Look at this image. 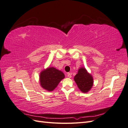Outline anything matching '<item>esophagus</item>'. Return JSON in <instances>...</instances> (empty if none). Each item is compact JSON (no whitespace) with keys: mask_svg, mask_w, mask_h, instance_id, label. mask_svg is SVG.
I'll return each instance as SVG.
<instances>
[{"mask_svg":"<svg viewBox=\"0 0 128 128\" xmlns=\"http://www.w3.org/2000/svg\"><path fill=\"white\" fill-rule=\"evenodd\" d=\"M67 76H68V77H69V78H71V77H72V74H71L70 72H68V73L67 74Z\"/></svg>","mask_w":128,"mask_h":128,"instance_id":"esophagus-1","label":"esophagus"}]
</instances>
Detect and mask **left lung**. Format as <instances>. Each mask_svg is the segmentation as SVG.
<instances>
[{"label": "left lung", "mask_w": 128, "mask_h": 128, "mask_svg": "<svg viewBox=\"0 0 128 128\" xmlns=\"http://www.w3.org/2000/svg\"><path fill=\"white\" fill-rule=\"evenodd\" d=\"M74 80L80 90L84 93L90 91L94 84L92 75L84 67L78 69V72L74 77Z\"/></svg>", "instance_id": "8db88e82"}]
</instances>
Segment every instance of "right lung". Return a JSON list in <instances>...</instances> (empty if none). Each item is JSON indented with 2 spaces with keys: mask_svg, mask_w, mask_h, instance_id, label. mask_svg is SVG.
<instances>
[{
  "mask_svg": "<svg viewBox=\"0 0 128 128\" xmlns=\"http://www.w3.org/2000/svg\"><path fill=\"white\" fill-rule=\"evenodd\" d=\"M64 78V74L54 67H49L41 72L40 76V86L46 90L52 91Z\"/></svg>",
  "mask_w": 128,
  "mask_h": 128,
  "instance_id": "add662e5",
  "label": "right lung"
}]
</instances>
